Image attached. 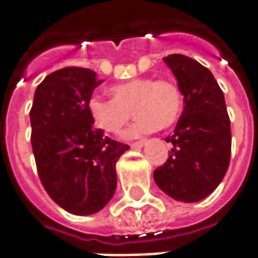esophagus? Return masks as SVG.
<instances>
[{"instance_id":"esophagus-1","label":"esophagus","mask_w":258,"mask_h":258,"mask_svg":"<svg viewBox=\"0 0 258 258\" xmlns=\"http://www.w3.org/2000/svg\"><path fill=\"white\" fill-rule=\"evenodd\" d=\"M144 145H145V141H138V142L131 144V148H133V149H134V148H142Z\"/></svg>"}]
</instances>
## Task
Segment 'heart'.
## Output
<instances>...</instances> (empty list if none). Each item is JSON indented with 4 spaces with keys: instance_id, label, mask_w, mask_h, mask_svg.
<instances>
[{
    "instance_id": "1",
    "label": "heart",
    "mask_w": 258,
    "mask_h": 258,
    "mask_svg": "<svg viewBox=\"0 0 258 258\" xmlns=\"http://www.w3.org/2000/svg\"><path fill=\"white\" fill-rule=\"evenodd\" d=\"M112 99L92 95L87 112L95 127L117 134L134 114L135 123L124 131V140L166 130L177 123L182 110V94L171 80L133 79L110 87Z\"/></svg>"
}]
</instances>
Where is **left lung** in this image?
I'll use <instances>...</instances> for the list:
<instances>
[{
	"label": "left lung",
	"instance_id": "8db88e82",
	"mask_svg": "<svg viewBox=\"0 0 258 258\" xmlns=\"http://www.w3.org/2000/svg\"><path fill=\"white\" fill-rule=\"evenodd\" d=\"M184 95V110L174 134L166 138L171 152L153 171L157 186L179 202L194 203L216 189L231 157V121L220 85L207 68L181 53L163 58Z\"/></svg>",
	"mask_w": 258,
	"mask_h": 258
}]
</instances>
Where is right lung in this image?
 <instances>
[{
  "instance_id": "right-lung-1",
  "label": "right lung",
  "mask_w": 258,
  "mask_h": 258,
  "mask_svg": "<svg viewBox=\"0 0 258 258\" xmlns=\"http://www.w3.org/2000/svg\"><path fill=\"white\" fill-rule=\"evenodd\" d=\"M102 80L84 68L48 74L34 92L31 146L41 184L72 214L90 216L112 199L116 162L130 146L92 125L87 102Z\"/></svg>"
}]
</instances>
